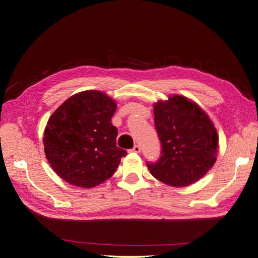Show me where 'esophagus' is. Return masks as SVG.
Segmentation results:
<instances>
[{
	"mask_svg": "<svg viewBox=\"0 0 258 258\" xmlns=\"http://www.w3.org/2000/svg\"><path fill=\"white\" fill-rule=\"evenodd\" d=\"M132 151H133V152H140V151H141V147L138 146V145H135V146L133 147Z\"/></svg>",
	"mask_w": 258,
	"mask_h": 258,
	"instance_id": "1",
	"label": "esophagus"
}]
</instances>
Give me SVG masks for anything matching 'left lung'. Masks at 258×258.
Segmentation results:
<instances>
[{
	"mask_svg": "<svg viewBox=\"0 0 258 258\" xmlns=\"http://www.w3.org/2000/svg\"><path fill=\"white\" fill-rule=\"evenodd\" d=\"M161 156L147 164L157 180L172 186L199 181L216 161L217 131L206 111L183 95H168L154 104Z\"/></svg>",
	"mask_w": 258,
	"mask_h": 258,
	"instance_id": "left-lung-1",
	"label": "left lung"
}]
</instances>
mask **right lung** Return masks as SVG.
I'll return each instance as SVG.
<instances>
[{
	"label": "right lung",
	"mask_w": 258,
	"mask_h": 258,
	"mask_svg": "<svg viewBox=\"0 0 258 258\" xmlns=\"http://www.w3.org/2000/svg\"><path fill=\"white\" fill-rule=\"evenodd\" d=\"M117 103L101 91L76 93L56 108L43 145L51 167L69 184L91 189L112 176L126 150L116 146Z\"/></svg>",
	"instance_id": "1"
}]
</instances>
